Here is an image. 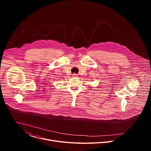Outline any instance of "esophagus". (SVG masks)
<instances>
[{
    "label": "esophagus",
    "instance_id": "1",
    "mask_svg": "<svg viewBox=\"0 0 151 151\" xmlns=\"http://www.w3.org/2000/svg\"><path fill=\"white\" fill-rule=\"evenodd\" d=\"M76 74H75V73L73 74V77H76Z\"/></svg>",
    "mask_w": 151,
    "mask_h": 151
}]
</instances>
